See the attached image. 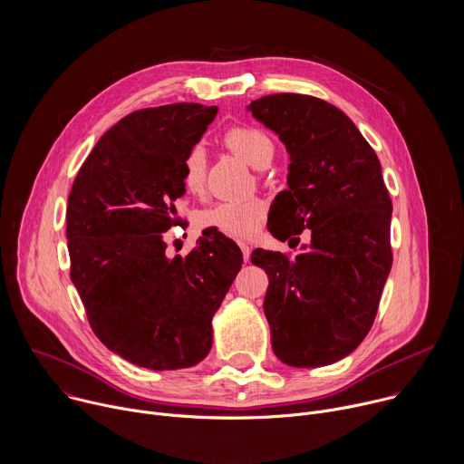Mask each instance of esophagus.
I'll return each instance as SVG.
<instances>
[{
	"label": "esophagus",
	"mask_w": 464,
	"mask_h": 464,
	"mask_svg": "<svg viewBox=\"0 0 464 464\" xmlns=\"http://www.w3.org/2000/svg\"><path fill=\"white\" fill-rule=\"evenodd\" d=\"M240 249H242V256H244V260L247 262V260H249V256H251V247H249L247 244H240Z\"/></svg>",
	"instance_id": "34e87169"
}]
</instances>
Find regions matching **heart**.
<instances>
[{
	"label": "heart",
	"mask_w": 464,
	"mask_h": 464,
	"mask_svg": "<svg viewBox=\"0 0 464 464\" xmlns=\"http://www.w3.org/2000/svg\"><path fill=\"white\" fill-rule=\"evenodd\" d=\"M224 145L253 169H264L274 158L276 147L272 138L258 126L240 124L224 134ZM181 181L192 194H200L206 187V154L202 147H192L183 160ZM266 208L258 198L244 202H222L202 213L204 227L218 229L235 238H251L258 233Z\"/></svg>",
	"instance_id": "obj_1"
}]
</instances>
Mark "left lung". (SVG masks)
Segmentation results:
<instances>
[{
	"mask_svg": "<svg viewBox=\"0 0 464 464\" xmlns=\"http://www.w3.org/2000/svg\"><path fill=\"white\" fill-rule=\"evenodd\" d=\"M247 110L290 154L270 233L299 242L310 229V244L294 258L251 253L270 279L264 314L272 347L292 367L330 365L367 336L391 272L392 204L382 167L356 124L326 101L276 93Z\"/></svg>",
	"mask_w": 464,
	"mask_h": 464,
	"instance_id": "1",
	"label": "left lung"
}]
</instances>
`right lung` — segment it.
<instances>
[{
  "instance_id": "1",
  "label": "right lung",
  "mask_w": 464,
  "mask_h": 464,
  "mask_svg": "<svg viewBox=\"0 0 464 464\" xmlns=\"http://www.w3.org/2000/svg\"><path fill=\"white\" fill-rule=\"evenodd\" d=\"M217 111L178 102L128 113L99 140L70 192L72 281L95 336L138 367L200 363L213 345V315L242 268V251L218 233L187 256L165 251L185 194L183 160Z\"/></svg>"
}]
</instances>
